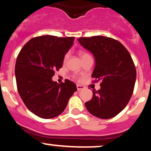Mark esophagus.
Instances as JSON below:
<instances>
[{
    "label": "esophagus",
    "mask_w": 151,
    "mask_h": 151,
    "mask_svg": "<svg viewBox=\"0 0 151 151\" xmlns=\"http://www.w3.org/2000/svg\"><path fill=\"white\" fill-rule=\"evenodd\" d=\"M77 88L78 91H81V90L84 89V86L79 85V84H77Z\"/></svg>",
    "instance_id": "34e87169"
}]
</instances>
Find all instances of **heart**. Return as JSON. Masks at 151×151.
Here are the masks:
<instances>
[{"label": "heart", "instance_id": "b5f03b06", "mask_svg": "<svg viewBox=\"0 0 151 151\" xmlns=\"http://www.w3.org/2000/svg\"><path fill=\"white\" fill-rule=\"evenodd\" d=\"M79 57H80L81 59H83L84 58H86V57L89 56V55H88L87 53H86L85 52H83V51H79ZM67 58H68V54H67V55H65V58H64V61H66V60H67Z\"/></svg>", "mask_w": 151, "mask_h": 151}]
</instances>
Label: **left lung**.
Listing matches in <instances>:
<instances>
[{
    "mask_svg": "<svg viewBox=\"0 0 151 151\" xmlns=\"http://www.w3.org/2000/svg\"><path fill=\"white\" fill-rule=\"evenodd\" d=\"M77 40L93 54L95 67L91 77L101 81V89L93 90L86 108L100 119L113 118L125 108L133 94L136 70L131 55L121 42L110 37L93 36Z\"/></svg>",
    "mask_w": 151,
    "mask_h": 151,
    "instance_id": "left-lung-1",
    "label": "left lung"
}]
</instances>
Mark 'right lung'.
I'll return each mask as SVG.
<instances>
[{"label":"right lung","mask_w":151,"mask_h":151,"mask_svg":"<svg viewBox=\"0 0 151 151\" xmlns=\"http://www.w3.org/2000/svg\"><path fill=\"white\" fill-rule=\"evenodd\" d=\"M74 40L40 36L30 40L19 53L15 67L17 88L26 107L37 116H58L77 91L76 84L68 79L58 84L52 79L55 71L62 67Z\"/></svg>","instance_id":"1"}]
</instances>
